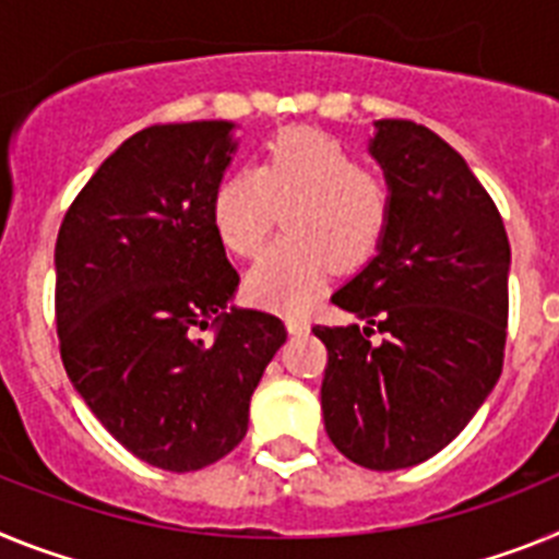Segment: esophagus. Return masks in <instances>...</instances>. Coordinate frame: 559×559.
I'll use <instances>...</instances> for the list:
<instances>
[{
    "mask_svg": "<svg viewBox=\"0 0 559 559\" xmlns=\"http://www.w3.org/2000/svg\"><path fill=\"white\" fill-rule=\"evenodd\" d=\"M286 329H289V334H307L309 320L304 314H286Z\"/></svg>",
    "mask_w": 559,
    "mask_h": 559,
    "instance_id": "34e87169",
    "label": "esophagus"
}]
</instances>
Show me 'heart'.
<instances>
[{
  "label": "heart",
  "instance_id": "heart-1",
  "mask_svg": "<svg viewBox=\"0 0 559 559\" xmlns=\"http://www.w3.org/2000/svg\"><path fill=\"white\" fill-rule=\"evenodd\" d=\"M286 211V236L255 261L247 295L275 309H304L340 266L368 261L391 222V186L340 140L286 129L264 145L259 168H239L213 193V227L236 255H255Z\"/></svg>",
  "mask_w": 559,
  "mask_h": 559
}]
</instances>
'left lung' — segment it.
<instances>
[{
  "label": "left lung",
  "instance_id": "1",
  "mask_svg": "<svg viewBox=\"0 0 559 559\" xmlns=\"http://www.w3.org/2000/svg\"><path fill=\"white\" fill-rule=\"evenodd\" d=\"M368 152L391 186V222L332 295L366 326L312 329L329 352L320 407L346 459L402 469L448 448L501 377L512 252L492 197L427 126L377 120Z\"/></svg>",
  "mask_w": 559,
  "mask_h": 559
}]
</instances>
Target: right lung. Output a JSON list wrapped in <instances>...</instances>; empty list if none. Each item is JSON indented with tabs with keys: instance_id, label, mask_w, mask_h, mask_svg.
I'll return each instance as SVG.
<instances>
[{
	"instance_id": "right-lung-1",
	"label": "right lung",
	"mask_w": 559,
	"mask_h": 559,
	"mask_svg": "<svg viewBox=\"0 0 559 559\" xmlns=\"http://www.w3.org/2000/svg\"><path fill=\"white\" fill-rule=\"evenodd\" d=\"M227 120L148 126L104 159L56 241V326L75 391L129 453L202 469L247 433L284 320L230 307L239 273L213 227ZM213 322L207 344L195 337Z\"/></svg>"
}]
</instances>
